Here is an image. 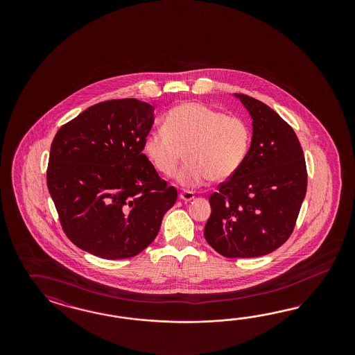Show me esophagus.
Masks as SVG:
<instances>
[{
  "instance_id": "esophagus-1",
  "label": "esophagus",
  "mask_w": 355,
  "mask_h": 355,
  "mask_svg": "<svg viewBox=\"0 0 355 355\" xmlns=\"http://www.w3.org/2000/svg\"><path fill=\"white\" fill-rule=\"evenodd\" d=\"M193 198H195V195L191 191H183V193H180V199L182 200V202H190V200H193Z\"/></svg>"
}]
</instances>
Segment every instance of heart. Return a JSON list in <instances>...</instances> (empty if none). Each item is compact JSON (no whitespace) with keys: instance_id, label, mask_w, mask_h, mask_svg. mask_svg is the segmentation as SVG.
<instances>
[{"instance_id":"1","label":"heart","mask_w":355,"mask_h":355,"mask_svg":"<svg viewBox=\"0 0 355 355\" xmlns=\"http://www.w3.org/2000/svg\"><path fill=\"white\" fill-rule=\"evenodd\" d=\"M248 123L236 116L196 101H186L164 117V129L150 131L143 150L155 168L172 175L187 160L177 181L183 187H199L209 180L221 182L236 174L248 156Z\"/></svg>"}]
</instances>
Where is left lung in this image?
Returning <instances> with one entry per match:
<instances>
[{"label":"left lung","mask_w":355,"mask_h":355,"mask_svg":"<svg viewBox=\"0 0 355 355\" xmlns=\"http://www.w3.org/2000/svg\"><path fill=\"white\" fill-rule=\"evenodd\" d=\"M252 119V139L239 171L209 196L205 241L226 258H257L291 236L307 190L301 143L279 114L234 94Z\"/></svg>","instance_id":"obj_1"}]
</instances>
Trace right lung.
<instances>
[{
  "label": "right lung",
  "mask_w": 355,
  "mask_h": 355,
  "mask_svg": "<svg viewBox=\"0 0 355 355\" xmlns=\"http://www.w3.org/2000/svg\"><path fill=\"white\" fill-rule=\"evenodd\" d=\"M155 107L137 98L95 104L57 131L46 183L64 234L98 258H132L156 238L177 190L143 141Z\"/></svg>",
  "instance_id": "right-lung-1"
}]
</instances>
